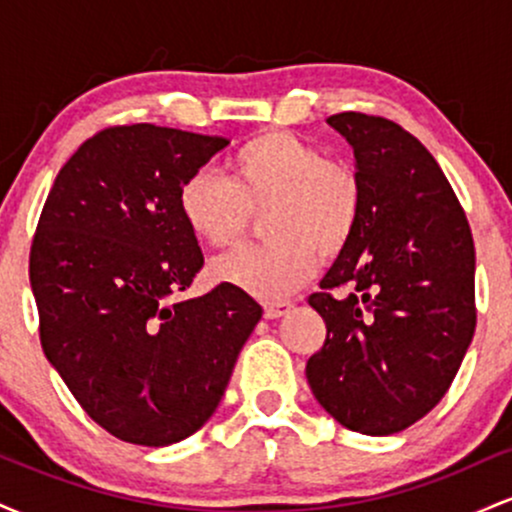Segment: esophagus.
Instances as JSON below:
<instances>
[{
  "label": "esophagus",
  "mask_w": 512,
  "mask_h": 512,
  "mask_svg": "<svg viewBox=\"0 0 512 512\" xmlns=\"http://www.w3.org/2000/svg\"><path fill=\"white\" fill-rule=\"evenodd\" d=\"M291 308H293L291 301H267V303H264V317H269V320H276V317L289 313Z\"/></svg>",
  "instance_id": "1"
}]
</instances>
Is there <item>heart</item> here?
I'll return each instance as SVG.
<instances>
[{"instance_id": "obj_1", "label": "heart", "mask_w": 512, "mask_h": 512, "mask_svg": "<svg viewBox=\"0 0 512 512\" xmlns=\"http://www.w3.org/2000/svg\"><path fill=\"white\" fill-rule=\"evenodd\" d=\"M363 190L356 170L325 158L296 134L272 129L228 156L226 175L202 168L178 190L185 226L202 243L223 248L264 214V245H240L211 262L219 284L276 301L303 286L317 255H342L361 219Z\"/></svg>"}]
</instances>
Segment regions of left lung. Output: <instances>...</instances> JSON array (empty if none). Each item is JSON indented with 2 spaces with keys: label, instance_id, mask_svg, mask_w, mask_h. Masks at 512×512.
Instances as JSON below:
<instances>
[{
  "label": "left lung",
  "instance_id": "left-lung-1",
  "mask_svg": "<svg viewBox=\"0 0 512 512\" xmlns=\"http://www.w3.org/2000/svg\"><path fill=\"white\" fill-rule=\"evenodd\" d=\"M351 144L358 228L308 303L327 339L305 378L320 407L366 436H390L443 399L477 327L474 240L428 149L385 117H327ZM349 285L346 297L329 291Z\"/></svg>",
  "mask_w": 512,
  "mask_h": 512
}]
</instances>
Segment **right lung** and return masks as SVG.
Instances as JSON below:
<instances>
[{
	"label": "right lung",
	"mask_w": 512,
	"mask_h": 512,
	"mask_svg": "<svg viewBox=\"0 0 512 512\" xmlns=\"http://www.w3.org/2000/svg\"><path fill=\"white\" fill-rule=\"evenodd\" d=\"M226 146L146 122L103 129L57 173L35 228L45 356L86 414L125 443L161 448L207 424L262 317L226 284L170 301L204 264L178 190Z\"/></svg>",
	"instance_id": "add662e5"
}]
</instances>
